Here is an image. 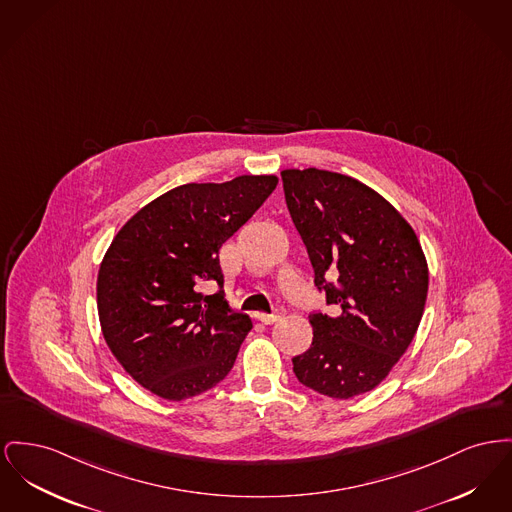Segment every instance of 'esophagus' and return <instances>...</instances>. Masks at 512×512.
Listing matches in <instances>:
<instances>
[{
    "label": "esophagus",
    "mask_w": 512,
    "mask_h": 512,
    "mask_svg": "<svg viewBox=\"0 0 512 512\" xmlns=\"http://www.w3.org/2000/svg\"><path fill=\"white\" fill-rule=\"evenodd\" d=\"M282 317H284V307H276L272 313H259V315H257V319H259L261 323H265V325L276 323V321L282 319Z\"/></svg>",
    "instance_id": "1"
}]
</instances>
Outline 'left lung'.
<instances>
[{
	"label": "left lung",
	"instance_id": "left-lung-1",
	"mask_svg": "<svg viewBox=\"0 0 512 512\" xmlns=\"http://www.w3.org/2000/svg\"><path fill=\"white\" fill-rule=\"evenodd\" d=\"M284 197L315 286L313 342L292 358L301 385L331 398L375 389L420 327L429 272L412 226L387 199L336 172L284 170Z\"/></svg>",
	"mask_w": 512,
	"mask_h": 512
}]
</instances>
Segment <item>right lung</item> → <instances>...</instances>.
<instances>
[{
  "mask_svg": "<svg viewBox=\"0 0 512 512\" xmlns=\"http://www.w3.org/2000/svg\"><path fill=\"white\" fill-rule=\"evenodd\" d=\"M276 176L185 183L131 216L96 282L106 344L147 391L185 400L234 367L251 319L224 300L218 251L267 201ZM216 283L211 297L202 288Z\"/></svg>",
  "mask_w": 512,
  "mask_h": 512,
  "instance_id": "add662e5",
  "label": "right lung"
}]
</instances>
